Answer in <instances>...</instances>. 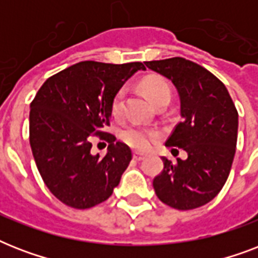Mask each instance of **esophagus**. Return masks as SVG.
Instances as JSON below:
<instances>
[{
  "instance_id": "34e87169",
  "label": "esophagus",
  "mask_w": 258,
  "mask_h": 258,
  "mask_svg": "<svg viewBox=\"0 0 258 258\" xmlns=\"http://www.w3.org/2000/svg\"><path fill=\"white\" fill-rule=\"evenodd\" d=\"M134 159H135V161H142V159H145V154H142V153H137V151H135V153H134Z\"/></svg>"
}]
</instances>
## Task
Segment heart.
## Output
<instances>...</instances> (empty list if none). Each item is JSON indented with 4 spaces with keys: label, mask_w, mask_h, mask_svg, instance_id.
<instances>
[{
    "label": "heart",
    "mask_w": 258,
    "mask_h": 258,
    "mask_svg": "<svg viewBox=\"0 0 258 258\" xmlns=\"http://www.w3.org/2000/svg\"><path fill=\"white\" fill-rule=\"evenodd\" d=\"M142 88L149 96V99L157 104L163 99H170L171 91L169 84L162 78L149 76L142 80ZM124 111V89L116 91L111 100V113L113 117H121ZM121 139L128 146L138 150H147L154 142L161 138V133L154 128H145L141 125H131L121 133Z\"/></svg>",
    "instance_id": "1"
}]
</instances>
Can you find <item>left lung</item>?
Listing matches in <instances>:
<instances>
[{
	"instance_id": "left-lung-1",
	"label": "left lung",
	"mask_w": 258,
	"mask_h": 258,
	"mask_svg": "<svg viewBox=\"0 0 258 258\" xmlns=\"http://www.w3.org/2000/svg\"><path fill=\"white\" fill-rule=\"evenodd\" d=\"M146 67L171 80L180 99L182 121L166 146L183 149L187 159L165 167L153 180L158 198L170 208L191 210L221 191L236 154L238 112L220 79L183 57L146 61Z\"/></svg>"
}]
</instances>
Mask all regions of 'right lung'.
Masks as SVG:
<instances>
[{
    "instance_id": "add662e5",
    "label": "right lung",
    "mask_w": 258,
    "mask_h": 258,
    "mask_svg": "<svg viewBox=\"0 0 258 258\" xmlns=\"http://www.w3.org/2000/svg\"><path fill=\"white\" fill-rule=\"evenodd\" d=\"M142 62L82 61L50 76L30 103L29 142L44 183L58 201L89 209L108 200L133 159L128 146L105 133L111 100ZM109 143L104 157L92 139Z\"/></svg>"
}]
</instances>
